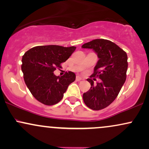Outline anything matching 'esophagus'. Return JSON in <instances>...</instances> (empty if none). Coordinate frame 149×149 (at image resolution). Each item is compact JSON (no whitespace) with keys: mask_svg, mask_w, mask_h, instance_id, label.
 I'll list each match as a JSON object with an SVG mask.
<instances>
[{"mask_svg":"<svg viewBox=\"0 0 149 149\" xmlns=\"http://www.w3.org/2000/svg\"><path fill=\"white\" fill-rule=\"evenodd\" d=\"M76 80H77V81H80V80H82V78H80V76H77L76 77Z\"/></svg>","mask_w":149,"mask_h":149,"instance_id":"34e87169","label":"esophagus"}]
</instances>
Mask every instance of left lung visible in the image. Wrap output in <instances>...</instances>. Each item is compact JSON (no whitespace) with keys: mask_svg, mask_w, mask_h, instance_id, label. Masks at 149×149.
Wrapping results in <instances>:
<instances>
[{"mask_svg":"<svg viewBox=\"0 0 149 149\" xmlns=\"http://www.w3.org/2000/svg\"><path fill=\"white\" fill-rule=\"evenodd\" d=\"M82 47L92 49L97 54L99 60L91 76L102 80L95 85L91 78L87 79L91 88L83 94V101L92 110H101L115 100L125 82L127 53L114 42L104 39H95Z\"/></svg>","mask_w":149,"mask_h":149,"instance_id":"obj_1","label":"left lung"}]
</instances>
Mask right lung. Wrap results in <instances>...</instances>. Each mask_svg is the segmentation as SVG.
Returning a JSON list of instances; mask_svg holds the SVG:
<instances>
[{"label": "right lung", "mask_w": 149, "mask_h": 149, "mask_svg": "<svg viewBox=\"0 0 149 149\" xmlns=\"http://www.w3.org/2000/svg\"><path fill=\"white\" fill-rule=\"evenodd\" d=\"M76 47L59 45L36 46L22 57V71L31 93L38 102L54 105L60 102L69 85L76 80L74 73L69 71L57 76L54 71L69 59Z\"/></svg>", "instance_id": "add662e5"}]
</instances>
